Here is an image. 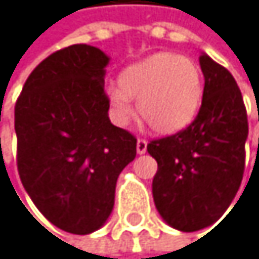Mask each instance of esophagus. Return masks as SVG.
Returning a JSON list of instances; mask_svg holds the SVG:
<instances>
[{
  "instance_id": "34e87169",
  "label": "esophagus",
  "mask_w": 259,
  "mask_h": 259,
  "mask_svg": "<svg viewBox=\"0 0 259 259\" xmlns=\"http://www.w3.org/2000/svg\"><path fill=\"white\" fill-rule=\"evenodd\" d=\"M146 150H147V141L144 138H138V141H137V152L140 155H143V153H146Z\"/></svg>"
}]
</instances>
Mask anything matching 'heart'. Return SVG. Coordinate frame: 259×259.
<instances>
[{
  "mask_svg": "<svg viewBox=\"0 0 259 259\" xmlns=\"http://www.w3.org/2000/svg\"><path fill=\"white\" fill-rule=\"evenodd\" d=\"M107 95L119 122L132 118V98L138 100L140 116L153 132L170 135L195 119L204 81L199 64L190 57L158 52L128 66L119 75V87H110Z\"/></svg>",
  "mask_w": 259,
  "mask_h": 259,
  "instance_id": "1",
  "label": "heart"
}]
</instances>
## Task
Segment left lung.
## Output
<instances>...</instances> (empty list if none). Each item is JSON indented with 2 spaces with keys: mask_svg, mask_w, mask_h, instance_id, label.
<instances>
[{
  "mask_svg": "<svg viewBox=\"0 0 259 259\" xmlns=\"http://www.w3.org/2000/svg\"><path fill=\"white\" fill-rule=\"evenodd\" d=\"M204 95L196 118L183 131L152 140L156 159L152 193L162 220L181 232L218 221L243 181L247 112L232 73L207 55L199 57Z\"/></svg>",
  "mask_w": 259,
  "mask_h": 259,
  "instance_id": "obj_1",
  "label": "left lung"
}]
</instances>
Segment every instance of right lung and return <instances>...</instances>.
Returning a JSON list of instances; mask_svg holds the SVG:
<instances>
[{
    "mask_svg": "<svg viewBox=\"0 0 259 259\" xmlns=\"http://www.w3.org/2000/svg\"><path fill=\"white\" fill-rule=\"evenodd\" d=\"M109 57L73 44L41 61L15 104L16 165L38 210L75 235L109 218L116 180L137 156V138L109 119Z\"/></svg>",
    "mask_w": 259,
    "mask_h": 259,
    "instance_id": "obj_1",
    "label": "right lung"
}]
</instances>
